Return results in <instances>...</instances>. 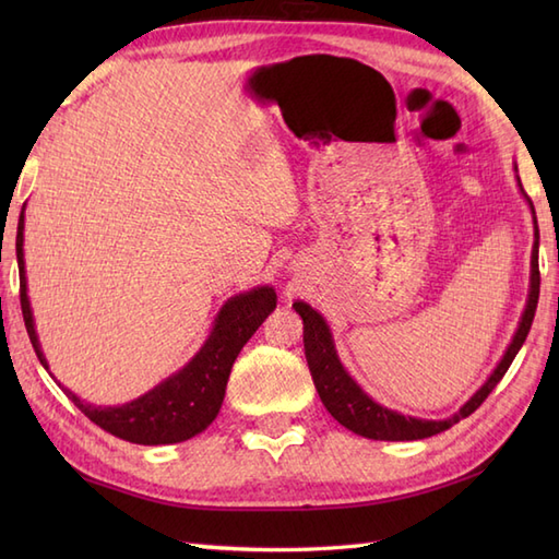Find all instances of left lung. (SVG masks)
Here are the masks:
<instances>
[{
    "mask_svg": "<svg viewBox=\"0 0 559 559\" xmlns=\"http://www.w3.org/2000/svg\"><path fill=\"white\" fill-rule=\"evenodd\" d=\"M514 177H516V187L521 197L531 209V218H533V249H531V278H528V298L526 307L521 312L519 326L512 336V343H509L500 362L495 365V370L490 377L485 379V384L473 394L463 406L449 415L444 420H425V418H413V415H403L399 411H391L382 403H377L367 391L355 382L350 372L343 367L334 334L326 324V319L319 314L312 305L307 302H295L293 310L302 317V326H305V358L307 365H310V372L314 379L317 394L322 399L326 411L334 415V420H338L343 427H348L350 432L367 437V439H384V442H408V439H425L449 430L451 425H456L459 420L468 418V415L476 411L480 403L488 399L490 391L497 386V382L504 377L509 370V365L516 358V353L524 346V341L528 336V329L533 324V314H536L538 307V293H540V271H538V218H536V209H533V201L524 192L519 180V168L514 163Z\"/></svg>",
    "mask_w": 559,
    "mask_h": 559,
    "instance_id": "left-lung-1",
    "label": "left lung"
}]
</instances>
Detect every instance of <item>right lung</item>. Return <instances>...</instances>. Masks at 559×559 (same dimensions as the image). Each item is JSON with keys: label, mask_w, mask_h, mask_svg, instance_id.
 <instances>
[{"label": "right lung", "mask_w": 559, "mask_h": 559, "mask_svg": "<svg viewBox=\"0 0 559 559\" xmlns=\"http://www.w3.org/2000/svg\"><path fill=\"white\" fill-rule=\"evenodd\" d=\"M23 228H26V204L21 209L16 230L21 310L33 350L38 355L45 370H50L40 348L38 331H35L33 307L28 298L26 259H23ZM273 310H276V290L271 286H257L252 290L233 295V298L223 302L218 314L213 317L209 336L192 358H189V362H185L170 377H165L160 384L148 389L146 394H141L134 401H127L122 406H93V403L81 399L64 384H59L57 379L55 382L74 401V406L88 420L100 425L105 432L146 447L185 442V439H192L194 435L204 432L216 420L235 358Z\"/></svg>", "instance_id": "1"}]
</instances>
